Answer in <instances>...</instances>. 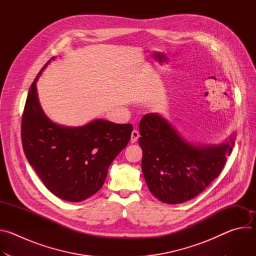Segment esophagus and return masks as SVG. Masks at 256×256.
Here are the masks:
<instances>
[{"instance_id": "1", "label": "esophagus", "mask_w": 256, "mask_h": 256, "mask_svg": "<svg viewBox=\"0 0 256 256\" xmlns=\"http://www.w3.org/2000/svg\"><path fill=\"white\" fill-rule=\"evenodd\" d=\"M140 138V132L136 130H134L132 132V136H130V142H136Z\"/></svg>"}]
</instances>
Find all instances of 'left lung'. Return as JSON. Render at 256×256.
<instances>
[{"mask_svg": "<svg viewBox=\"0 0 256 256\" xmlns=\"http://www.w3.org/2000/svg\"><path fill=\"white\" fill-rule=\"evenodd\" d=\"M138 130L146 184L155 198L170 204L204 192L220 175L235 144L233 134L218 144H192L157 114L144 116Z\"/></svg>", "mask_w": 256, "mask_h": 256, "instance_id": "left-lung-1", "label": "left lung"}]
</instances>
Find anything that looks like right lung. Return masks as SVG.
<instances>
[{"label": "right lung", "instance_id": "right-lung-1", "mask_svg": "<svg viewBox=\"0 0 256 256\" xmlns=\"http://www.w3.org/2000/svg\"><path fill=\"white\" fill-rule=\"evenodd\" d=\"M26 99L21 138L25 156L46 188L66 202H82L103 186L116 157L126 147L132 126L95 120L82 126H64L50 120L40 104L36 82Z\"/></svg>", "mask_w": 256, "mask_h": 256}]
</instances>
